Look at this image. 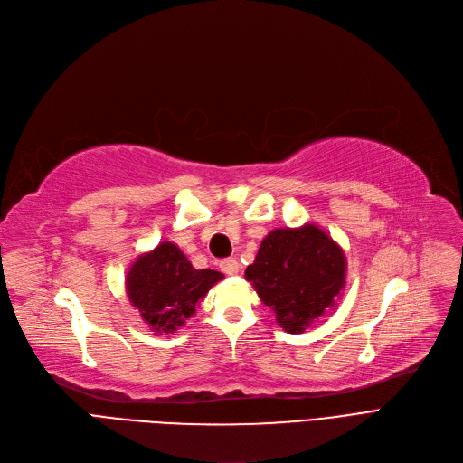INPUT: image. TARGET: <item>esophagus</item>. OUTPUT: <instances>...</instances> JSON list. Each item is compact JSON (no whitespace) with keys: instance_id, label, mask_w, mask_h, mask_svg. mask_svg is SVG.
Masks as SVG:
<instances>
[{"instance_id":"esophagus-1","label":"esophagus","mask_w":463,"mask_h":463,"mask_svg":"<svg viewBox=\"0 0 463 463\" xmlns=\"http://www.w3.org/2000/svg\"><path fill=\"white\" fill-rule=\"evenodd\" d=\"M219 269H222V272H225L227 276H234L240 270V264L236 259H225L219 262Z\"/></svg>"}]
</instances>
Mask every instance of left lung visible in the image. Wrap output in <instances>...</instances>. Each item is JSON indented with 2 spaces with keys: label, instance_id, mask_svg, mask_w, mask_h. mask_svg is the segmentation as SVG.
<instances>
[{
  "label": "left lung",
  "instance_id": "left-lung-1",
  "mask_svg": "<svg viewBox=\"0 0 463 463\" xmlns=\"http://www.w3.org/2000/svg\"><path fill=\"white\" fill-rule=\"evenodd\" d=\"M344 250L317 225L276 229L260 241L246 279L288 334H302L335 306L345 287Z\"/></svg>",
  "mask_w": 463,
  "mask_h": 463
}]
</instances>
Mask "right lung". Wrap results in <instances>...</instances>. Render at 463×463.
Listing matches in <instances>:
<instances>
[{"mask_svg":"<svg viewBox=\"0 0 463 463\" xmlns=\"http://www.w3.org/2000/svg\"><path fill=\"white\" fill-rule=\"evenodd\" d=\"M222 272L197 270L173 241L140 255L128 272L126 290L142 319L157 334L176 332L197 311Z\"/></svg>","mask_w":463,"mask_h":463,"instance_id":"1","label":"right lung"}]
</instances>
